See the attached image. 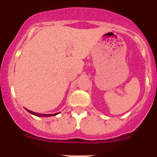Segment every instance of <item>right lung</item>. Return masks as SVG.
Returning <instances> with one entry per match:
<instances>
[{"label":"right lung","mask_w":157,"mask_h":157,"mask_svg":"<svg viewBox=\"0 0 157 157\" xmlns=\"http://www.w3.org/2000/svg\"><path fill=\"white\" fill-rule=\"evenodd\" d=\"M25 109H26V111H27L28 112H29L30 114H32V115H36V116H39V117H51V116H54V115H58V114H59L60 112H57V113L55 114H40V113H37V112H32V111L29 110V109H26L25 108Z\"/></svg>","instance_id":"obj_1"}]
</instances>
